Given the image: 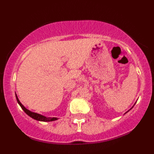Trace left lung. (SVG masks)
I'll return each instance as SVG.
<instances>
[{
  "label": "left lung",
  "mask_w": 154,
  "mask_h": 154,
  "mask_svg": "<svg viewBox=\"0 0 154 154\" xmlns=\"http://www.w3.org/2000/svg\"><path fill=\"white\" fill-rule=\"evenodd\" d=\"M130 111V110H129ZM127 112H128V111H127ZM127 112H126V113H127Z\"/></svg>",
  "instance_id": "obj_1"
}]
</instances>
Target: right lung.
I'll use <instances>...</instances> for the list:
<instances>
[{"instance_id":"1","label":"right lung","mask_w":154,"mask_h":154,"mask_svg":"<svg viewBox=\"0 0 154 154\" xmlns=\"http://www.w3.org/2000/svg\"><path fill=\"white\" fill-rule=\"evenodd\" d=\"M16 99H17V101L18 104L20 105V106L22 107V109H23V110H24V112L26 113L27 115L29 116L32 118V119H35V120H37V121H43V122L53 121H56V120H57V118H51V117H48V118H47V117L44 116H42V115H41V114H39V113L32 112V111L28 110V109L25 108V107L22 104V103H21V102H20V100H19L17 96V94H16Z\"/></svg>"}]
</instances>
